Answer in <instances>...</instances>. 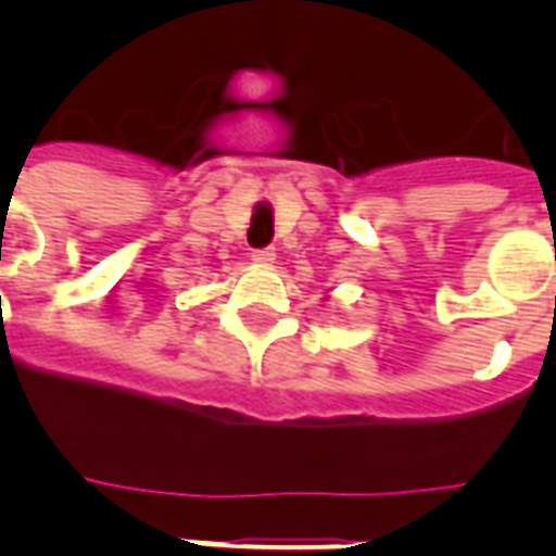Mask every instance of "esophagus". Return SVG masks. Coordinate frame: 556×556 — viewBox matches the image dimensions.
Listing matches in <instances>:
<instances>
[{"instance_id": "esophagus-1", "label": "esophagus", "mask_w": 556, "mask_h": 556, "mask_svg": "<svg viewBox=\"0 0 556 556\" xmlns=\"http://www.w3.org/2000/svg\"><path fill=\"white\" fill-rule=\"evenodd\" d=\"M274 260H277V251H274V248H256V251H253V262H260V265H270Z\"/></svg>"}]
</instances>
